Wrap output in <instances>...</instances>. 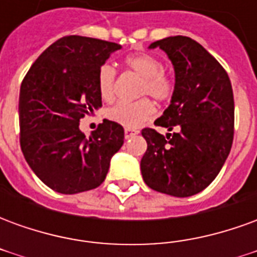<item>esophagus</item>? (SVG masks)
<instances>
[{
    "label": "esophagus",
    "instance_id": "obj_1",
    "mask_svg": "<svg viewBox=\"0 0 257 257\" xmlns=\"http://www.w3.org/2000/svg\"><path fill=\"white\" fill-rule=\"evenodd\" d=\"M139 134L138 131H132V129H125V139H131V138H134L136 135Z\"/></svg>",
    "mask_w": 257,
    "mask_h": 257
}]
</instances>
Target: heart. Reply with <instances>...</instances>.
Here are the masks:
<instances>
[{"label":"heart","instance_id":"b5f03b06","mask_svg":"<svg viewBox=\"0 0 257 257\" xmlns=\"http://www.w3.org/2000/svg\"><path fill=\"white\" fill-rule=\"evenodd\" d=\"M129 70L142 77L139 95L150 96L154 100H168L172 95L173 84L171 78L164 73V64L160 59L147 53L132 55L125 60ZM117 71L111 64H101L97 70V89L104 100H111L115 93ZM156 114V107L149 99L138 101H118L107 110V118L122 125L126 129H138L149 122Z\"/></svg>","mask_w":257,"mask_h":257}]
</instances>
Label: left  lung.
<instances>
[{"label": "left lung", "mask_w": 257, "mask_h": 257, "mask_svg": "<svg viewBox=\"0 0 257 257\" xmlns=\"http://www.w3.org/2000/svg\"><path fill=\"white\" fill-rule=\"evenodd\" d=\"M167 53L175 70L171 104L156 125L142 131L147 151L140 161L145 183L173 197H190L209 186L230 154L234 136V96L220 63L189 37L151 44Z\"/></svg>", "instance_id": "left-lung-1"}]
</instances>
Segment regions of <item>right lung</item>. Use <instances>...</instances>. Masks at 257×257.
I'll use <instances>...</instances> for the list:
<instances>
[{
	"label": "right lung",
	"mask_w": 257,
	"mask_h": 257,
	"mask_svg": "<svg viewBox=\"0 0 257 257\" xmlns=\"http://www.w3.org/2000/svg\"><path fill=\"white\" fill-rule=\"evenodd\" d=\"M119 44L68 36L48 47L20 86V147L42 183L62 194L99 187L112 156L123 145V128L103 119L89 138L79 119L101 107L97 70Z\"/></svg>",
	"instance_id": "obj_1"
}]
</instances>
